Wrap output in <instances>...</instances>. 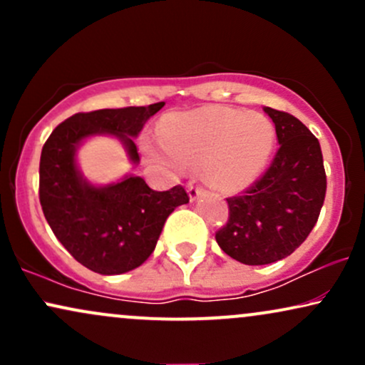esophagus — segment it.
Instances as JSON below:
<instances>
[{"instance_id":"obj_1","label":"esophagus","mask_w":365,"mask_h":365,"mask_svg":"<svg viewBox=\"0 0 365 365\" xmlns=\"http://www.w3.org/2000/svg\"><path fill=\"white\" fill-rule=\"evenodd\" d=\"M187 188H188V197H190V200H195L197 197H199L204 192V188L200 185H197V183H194V182L188 183Z\"/></svg>"}]
</instances>
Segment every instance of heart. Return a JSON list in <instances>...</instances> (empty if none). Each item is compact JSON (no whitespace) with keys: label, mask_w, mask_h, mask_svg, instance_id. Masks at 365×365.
<instances>
[{"label":"heart","mask_w":365,"mask_h":365,"mask_svg":"<svg viewBox=\"0 0 365 365\" xmlns=\"http://www.w3.org/2000/svg\"><path fill=\"white\" fill-rule=\"evenodd\" d=\"M163 148L142 142L150 163L171 171L204 168L209 185L235 192L255 182L269 165L276 132L269 118L259 113L228 108L178 113L165 120Z\"/></svg>","instance_id":"b5f03b06"}]
</instances>
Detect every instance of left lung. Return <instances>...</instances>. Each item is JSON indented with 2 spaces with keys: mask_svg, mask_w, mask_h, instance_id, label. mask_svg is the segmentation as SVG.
<instances>
[{
  "mask_svg": "<svg viewBox=\"0 0 365 365\" xmlns=\"http://www.w3.org/2000/svg\"><path fill=\"white\" fill-rule=\"evenodd\" d=\"M279 149L242 195L228 197V221L216 232L225 254L249 266L284 259L309 237L326 195L319 140L290 113L264 108Z\"/></svg>",
  "mask_w": 365,
  "mask_h": 365,
  "instance_id": "left-lung-1",
  "label": "left lung"
}]
</instances>
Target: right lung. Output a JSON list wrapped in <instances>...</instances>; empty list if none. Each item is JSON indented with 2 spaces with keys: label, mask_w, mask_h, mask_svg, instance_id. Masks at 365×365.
Here are the masks:
<instances>
[{
  "label": "right lung",
  "mask_w": 365,
  "mask_h": 365,
  "mask_svg": "<svg viewBox=\"0 0 365 365\" xmlns=\"http://www.w3.org/2000/svg\"><path fill=\"white\" fill-rule=\"evenodd\" d=\"M165 106H130L77 113L58 125L46 140L39 163V200L54 237L87 269L121 274L139 267L153 254L166 217L188 202L182 185L153 190L144 178L125 177L106 187L82 177L75 153L83 139L110 133L139 163L132 137Z\"/></svg>",
  "instance_id": "1"
}]
</instances>
